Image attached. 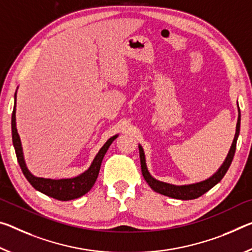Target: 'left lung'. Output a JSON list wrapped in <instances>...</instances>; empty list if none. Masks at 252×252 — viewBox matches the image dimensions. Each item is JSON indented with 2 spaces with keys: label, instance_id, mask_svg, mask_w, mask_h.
<instances>
[{
  "label": "left lung",
  "instance_id": "8db88e82",
  "mask_svg": "<svg viewBox=\"0 0 252 252\" xmlns=\"http://www.w3.org/2000/svg\"><path fill=\"white\" fill-rule=\"evenodd\" d=\"M240 109H239V117H238V122H237V131H235V135L232 142V146L230 148L229 154H227L224 162L222 163V166L220 167L219 170L215 173L213 176L210 178L205 179V181L195 183V184H189V185H173V184L159 182L157 179H155L151 176L149 171H148L147 165H146V158H145V153H143L142 147L139 145V154H140V163H141V171L142 176L146 179L151 189L157 193L165 195V196H168L171 198H177V199H194L199 196H202L203 194H205L206 191H209L212 187H214L219 182H221V179L224 177L226 174L227 169L231 165V162L233 160L234 153H235V147H237V140L239 137V132H240Z\"/></svg>",
  "mask_w": 252,
  "mask_h": 252
}]
</instances>
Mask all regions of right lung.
<instances>
[{"instance_id":"obj_1","label":"right lung","mask_w":252,"mask_h":252,"mask_svg":"<svg viewBox=\"0 0 252 252\" xmlns=\"http://www.w3.org/2000/svg\"><path fill=\"white\" fill-rule=\"evenodd\" d=\"M15 103H17V92L14 95ZM12 141H13V146L15 149V154H17L18 162L23 175L28 179L32 187L35 189L41 191L42 194L50 196L58 201H70V199H75L85 195L87 191H90L92 187L96 182V178L98 176V171L101 168V163L104 155L106 154L107 149L111 146L115 139L118 138L117 135L110 138L104 146L99 149L98 154L95 156L93 162L90 166V168L84 171L83 174L78 175V176L73 178H63V179H51V178H42V177H35L30 173L29 169L27 168L25 157H23V151L21 146V140H20L18 130H17V123H15V104L13 107V112H12Z\"/></svg>"}]
</instances>
